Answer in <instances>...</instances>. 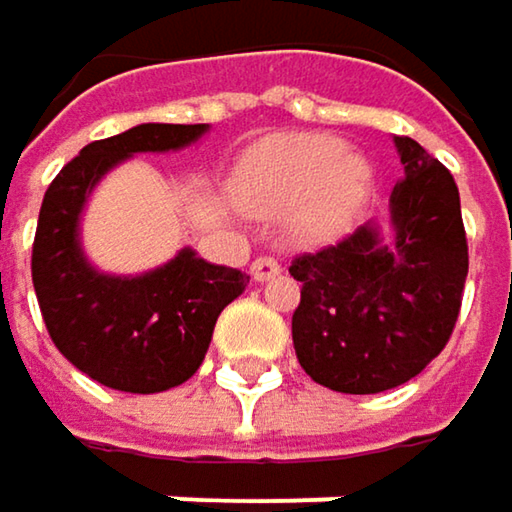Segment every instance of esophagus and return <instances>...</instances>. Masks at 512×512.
I'll use <instances>...</instances> for the list:
<instances>
[{
	"instance_id": "esophagus-1",
	"label": "esophagus",
	"mask_w": 512,
	"mask_h": 512,
	"mask_svg": "<svg viewBox=\"0 0 512 512\" xmlns=\"http://www.w3.org/2000/svg\"><path fill=\"white\" fill-rule=\"evenodd\" d=\"M280 271L283 268H280V262L274 256H256L253 265H250V274H253L256 283H271V280L280 277Z\"/></svg>"
}]
</instances>
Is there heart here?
I'll return each instance as SVG.
<instances>
[{
  "label": "heart",
  "instance_id": "obj_1",
  "mask_svg": "<svg viewBox=\"0 0 512 512\" xmlns=\"http://www.w3.org/2000/svg\"><path fill=\"white\" fill-rule=\"evenodd\" d=\"M373 166L331 133H274L235 169L238 202L265 220L289 217L304 241L343 235L367 208Z\"/></svg>",
  "mask_w": 512,
  "mask_h": 512
}]
</instances>
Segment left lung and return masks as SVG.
<instances>
[{"mask_svg": "<svg viewBox=\"0 0 512 512\" xmlns=\"http://www.w3.org/2000/svg\"><path fill=\"white\" fill-rule=\"evenodd\" d=\"M405 178L390 193V235L358 226L337 247L304 253L292 316L298 364L340 393H382L414 379L447 346L468 277L453 175L411 136H393Z\"/></svg>", "mask_w": 512, "mask_h": 512, "instance_id": "left-lung-1", "label": "left lung"}]
</instances>
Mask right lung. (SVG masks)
I'll list each match as a JSON object with an SVG mask.
<instances>
[{
    "label": "right lung",
    "instance_id": "add662e5",
    "mask_svg": "<svg viewBox=\"0 0 512 512\" xmlns=\"http://www.w3.org/2000/svg\"><path fill=\"white\" fill-rule=\"evenodd\" d=\"M208 125H136L89 142L44 193L32 247V283L56 349L89 379L125 393H160L205 361L217 316L247 274L199 259L190 247L145 274L98 271L80 241L83 208L98 181L142 151H178Z\"/></svg>",
    "mask_w": 512,
    "mask_h": 512
}]
</instances>
